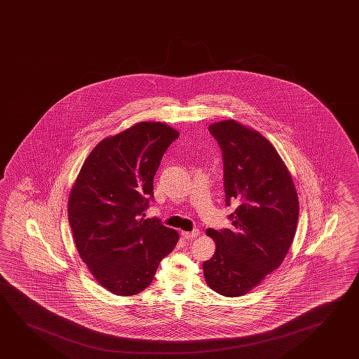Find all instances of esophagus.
Wrapping results in <instances>:
<instances>
[{
	"label": "esophagus",
	"mask_w": 359,
	"mask_h": 359,
	"mask_svg": "<svg viewBox=\"0 0 359 359\" xmlns=\"http://www.w3.org/2000/svg\"><path fill=\"white\" fill-rule=\"evenodd\" d=\"M182 236L184 238L187 239L196 238V237L200 236V231H198V229H194L191 232H185V231H182Z\"/></svg>",
	"instance_id": "esophagus-1"
}]
</instances>
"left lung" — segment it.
<instances>
[{"label":"left lung","mask_w":359,"mask_h":359,"mask_svg":"<svg viewBox=\"0 0 359 359\" xmlns=\"http://www.w3.org/2000/svg\"><path fill=\"white\" fill-rule=\"evenodd\" d=\"M224 154L226 203L237 208L231 229H208L215 255L203 262L208 287L242 297L280 266L297 231L299 198L290 172L264 135L234 120L208 126Z\"/></svg>","instance_id":"left-lung-1"}]
</instances>
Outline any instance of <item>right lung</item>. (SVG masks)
Masks as SVG:
<instances>
[{"label":"right lung","instance_id":"obj_1","mask_svg":"<svg viewBox=\"0 0 359 359\" xmlns=\"http://www.w3.org/2000/svg\"><path fill=\"white\" fill-rule=\"evenodd\" d=\"M179 132L138 122L100 142L83 161L68 200L69 224L80 258L100 285L132 297L151 285L179 233L144 219L153 179Z\"/></svg>","mask_w":359,"mask_h":359}]
</instances>
